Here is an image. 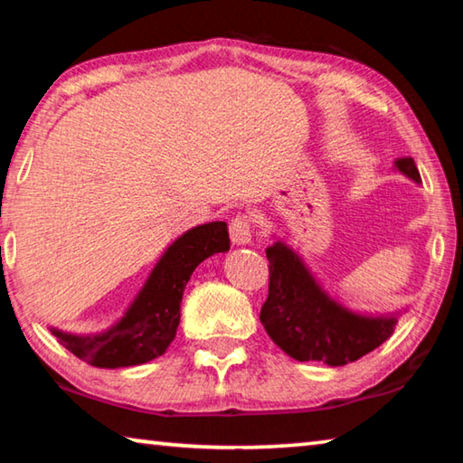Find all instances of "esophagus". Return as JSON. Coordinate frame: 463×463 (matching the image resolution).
I'll return each mask as SVG.
<instances>
[{
	"mask_svg": "<svg viewBox=\"0 0 463 463\" xmlns=\"http://www.w3.org/2000/svg\"><path fill=\"white\" fill-rule=\"evenodd\" d=\"M231 239L234 245H249L250 242V218L241 214L232 218L231 222Z\"/></svg>",
	"mask_w": 463,
	"mask_h": 463,
	"instance_id": "esophagus-1",
	"label": "esophagus"
}]
</instances>
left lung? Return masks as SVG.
Instances as JSON below:
<instances>
[{
    "label": "left lung",
    "mask_w": 463,
    "mask_h": 463,
    "mask_svg": "<svg viewBox=\"0 0 463 463\" xmlns=\"http://www.w3.org/2000/svg\"><path fill=\"white\" fill-rule=\"evenodd\" d=\"M396 169L420 184L412 156L398 159ZM269 260V296L261 323L271 341L298 362L345 365L357 362L394 333L401 312L359 315L325 292L307 263L284 241L265 249Z\"/></svg>",
    "instance_id": "8db88e82"
}]
</instances>
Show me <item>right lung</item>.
Returning <instances> with one entry per match:
<instances>
[{"label": "right lung", "mask_w": 463, "mask_h": 463, "mask_svg": "<svg viewBox=\"0 0 463 463\" xmlns=\"http://www.w3.org/2000/svg\"><path fill=\"white\" fill-rule=\"evenodd\" d=\"M231 249L226 222L194 226L167 247L118 323L96 335H73L51 326L62 347L96 367H130L163 355L175 339L185 284L194 269Z\"/></svg>", "instance_id": "1"}]
</instances>
